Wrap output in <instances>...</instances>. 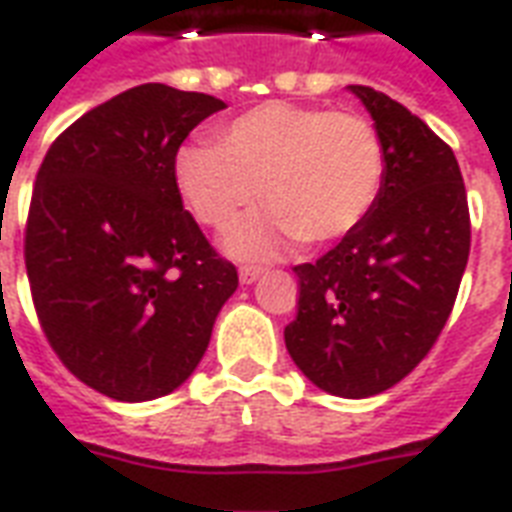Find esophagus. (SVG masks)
<instances>
[{"mask_svg": "<svg viewBox=\"0 0 512 512\" xmlns=\"http://www.w3.org/2000/svg\"><path fill=\"white\" fill-rule=\"evenodd\" d=\"M260 276H263V268H257V265H244V268L239 271L241 284H255Z\"/></svg>", "mask_w": 512, "mask_h": 512, "instance_id": "obj_1", "label": "esophagus"}]
</instances>
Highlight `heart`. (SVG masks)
Here are the masks:
<instances>
[{
	"instance_id": "heart-1",
	"label": "heart",
	"mask_w": 512,
	"mask_h": 512,
	"mask_svg": "<svg viewBox=\"0 0 512 512\" xmlns=\"http://www.w3.org/2000/svg\"><path fill=\"white\" fill-rule=\"evenodd\" d=\"M385 177L382 140L369 119L295 103H263L217 130V146L188 143L175 156V185L201 223L231 225L228 255L268 260L297 239L335 241L372 212Z\"/></svg>"
}]
</instances>
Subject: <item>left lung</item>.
Returning a JSON list of instances; mask_svg holds the SVG:
<instances>
[{"mask_svg": "<svg viewBox=\"0 0 512 512\" xmlns=\"http://www.w3.org/2000/svg\"><path fill=\"white\" fill-rule=\"evenodd\" d=\"M374 122L385 177L372 212L316 263L297 265L284 342L324 393L369 398L404 380L441 335L470 255V215L452 148L401 103L348 87Z\"/></svg>", "mask_w": 512, "mask_h": 512, "instance_id": "left-lung-1", "label": "left lung"}]
</instances>
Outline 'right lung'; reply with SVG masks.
I'll use <instances>...</instances> for the list:
<instances>
[{
	"label": "right lung",
	"instance_id": "add662e5",
	"mask_svg": "<svg viewBox=\"0 0 512 512\" xmlns=\"http://www.w3.org/2000/svg\"><path fill=\"white\" fill-rule=\"evenodd\" d=\"M225 108L204 92L140 84L76 119L36 175L26 271L52 350L116 401L177 390L239 287L183 209L177 148Z\"/></svg>",
	"mask_w": 512,
	"mask_h": 512
}]
</instances>
